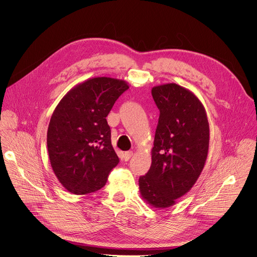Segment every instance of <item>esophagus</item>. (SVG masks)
Wrapping results in <instances>:
<instances>
[{
	"label": "esophagus",
	"instance_id": "esophagus-1",
	"mask_svg": "<svg viewBox=\"0 0 257 257\" xmlns=\"http://www.w3.org/2000/svg\"><path fill=\"white\" fill-rule=\"evenodd\" d=\"M133 155H134L133 152H127V153L124 155V160H125V161H129V160L133 157Z\"/></svg>",
	"mask_w": 257,
	"mask_h": 257
}]
</instances>
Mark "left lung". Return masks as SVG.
I'll list each match as a JSON object with an SVG mask.
<instances>
[{
	"label": "left lung",
	"instance_id": "8db88e82",
	"mask_svg": "<svg viewBox=\"0 0 257 257\" xmlns=\"http://www.w3.org/2000/svg\"><path fill=\"white\" fill-rule=\"evenodd\" d=\"M160 108L152 166L139 178L142 199L155 208L174 205L199 178L208 153L209 125L200 99L176 83L152 88Z\"/></svg>",
	"mask_w": 257,
	"mask_h": 257
}]
</instances>
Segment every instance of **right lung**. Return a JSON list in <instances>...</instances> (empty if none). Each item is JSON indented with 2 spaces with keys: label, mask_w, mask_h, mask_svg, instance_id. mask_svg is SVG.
I'll return each instance as SVG.
<instances>
[{
  "label": "right lung",
  "mask_w": 257,
  "mask_h": 257,
  "mask_svg": "<svg viewBox=\"0 0 257 257\" xmlns=\"http://www.w3.org/2000/svg\"><path fill=\"white\" fill-rule=\"evenodd\" d=\"M128 88L121 79L92 77L72 87L56 106L48 128V153L54 174L69 192L99 190L118 165L105 118Z\"/></svg>",
  "instance_id": "1"
}]
</instances>
